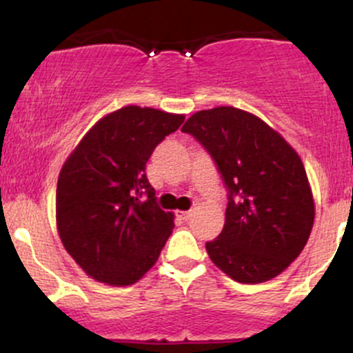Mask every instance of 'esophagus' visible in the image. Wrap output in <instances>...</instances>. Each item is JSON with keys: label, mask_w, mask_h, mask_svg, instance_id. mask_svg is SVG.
<instances>
[{"label": "esophagus", "mask_w": 353, "mask_h": 353, "mask_svg": "<svg viewBox=\"0 0 353 353\" xmlns=\"http://www.w3.org/2000/svg\"><path fill=\"white\" fill-rule=\"evenodd\" d=\"M177 216H179L182 221H188V219L192 216V210H179V212H177Z\"/></svg>", "instance_id": "esophagus-1"}]
</instances>
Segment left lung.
<instances>
[{"instance_id": "1", "label": "left lung", "mask_w": 353, "mask_h": 353, "mask_svg": "<svg viewBox=\"0 0 353 353\" xmlns=\"http://www.w3.org/2000/svg\"><path fill=\"white\" fill-rule=\"evenodd\" d=\"M182 131L208 149L229 189L224 229L205 244L210 261L241 283L277 277L314 228V194L301 156L265 121L232 106L197 111Z\"/></svg>"}]
</instances>
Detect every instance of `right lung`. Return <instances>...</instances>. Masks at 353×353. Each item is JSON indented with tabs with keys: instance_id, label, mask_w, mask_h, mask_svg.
I'll use <instances>...</instances> for the list:
<instances>
[{
	"instance_id": "obj_1",
	"label": "right lung",
	"mask_w": 353,
	"mask_h": 353,
	"mask_svg": "<svg viewBox=\"0 0 353 353\" xmlns=\"http://www.w3.org/2000/svg\"><path fill=\"white\" fill-rule=\"evenodd\" d=\"M184 117L124 106L101 117L64 161L56 228L66 252L94 281L132 285L159 259L174 214L157 208L145 163Z\"/></svg>"
}]
</instances>
